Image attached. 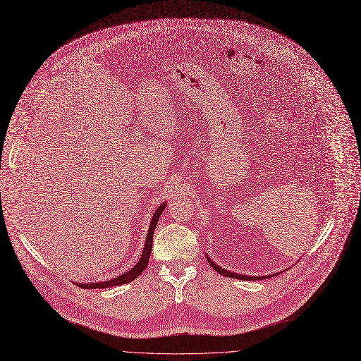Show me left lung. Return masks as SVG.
I'll return each mask as SVG.
<instances>
[{
    "label": "left lung",
    "instance_id": "1",
    "mask_svg": "<svg viewBox=\"0 0 361 361\" xmlns=\"http://www.w3.org/2000/svg\"><path fill=\"white\" fill-rule=\"evenodd\" d=\"M207 260H208V263L211 264V267H212L215 271H218L219 274H223V276H227V277H233V279H241V281H262V279H266V277H269V276L260 277V276H245V274L231 273V271H228V270H226V269H223V267H219L218 264H215L208 256H207ZM270 276H271V274H270Z\"/></svg>",
    "mask_w": 361,
    "mask_h": 361
}]
</instances>
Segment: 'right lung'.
Listing matches in <instances>:
<instances>
[{
    "label": "right lung",
    "mask_w": 361,
    "mask_h": 361,
    "mask_svg": "<svg viewBox=\"0 0 361 361\" xmlns=\"http://www.w3.org/2000/svg\"><path fill=\"white\" fill-rule=\"evenodd\" d=\"M166 204H161L157 211L154 212L153 218H152V223H150V227H149V233H147V238H146V245H145V250H143V255L140 257V260H138V263L128 271H126L124 274L118 276V277H114V279L111 281H105V282H98V283H76L79 288L82 289H104V288H111V286H118V285H126V283H130L133 282L137 276H140L145 269L147 267L149 264V259H150V253H152V244H153V233H154V228L157 226V221H159V216L161 215L163 209H164Z\"/></svg>",
    "instance_id": "add662e5"
}]
</instances>
